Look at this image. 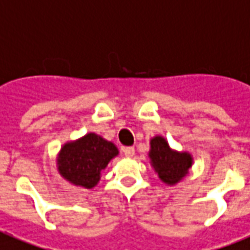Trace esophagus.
Here are the masks:
<instances>
[{
    "instance_id": "1",
    "label": "esophagus",
    "mask_w": 250,
    "mask_h": 250,
    "mask_svg": "<svg viewBox=\"0 0 250 250\" xmlns=\"http://www.w3.org/2000/svg\"><path fill=\"white\" fill-rule=\"evenodd\" d=\"M124 154H125L126 157H133V156H134V147L133 146L124 147Z\"/></svg>"
}]
</instances>
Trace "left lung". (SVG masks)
<instances>
[{
    "label": "left lung",
    "instance_id": "1",
    "mask_svg": "<svg viewBox=\"0 0 250 250\" xmlns=\"http://www.w3.org/2000/svg\"><path fill=\"white\" fill-rule=\"evenodd\" d=\"M149 160L157 173L158 178L169 187L177 185L189 174L193 165V156L189 152H180L170 147L167 140L163 136L150 138Z\"/></svg>",
    "mask_w": 250,
    "mask_h": 250
}]
</instances>
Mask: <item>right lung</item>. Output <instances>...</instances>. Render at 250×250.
Returning a JSON list of instances; mask_svg holds the SVG:
<instances>
[{
	"label": "right lung",
	"mask_w": 250,
	"mask_h": 250,
	"mask_svg": "<svg viewBox=\"0 0 250 250\" xmlns=\"http://www.w3.org/2000/svg\"><path fill=\"white\" fill-rule=\"evenodd\" d=\"M118 147L96 133L67 141L56 157L60 176L76 187L93 189L101 180V172L118 156Z\"/></svg>",
	"instance_id": "1"
}]
</instances>
